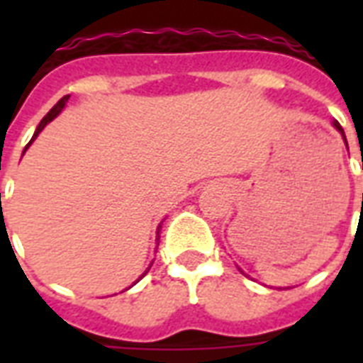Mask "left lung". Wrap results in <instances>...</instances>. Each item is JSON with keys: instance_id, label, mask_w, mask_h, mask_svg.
I'll use <instances>...</instances> for the list:
<instances>
[{"instance_id": "obj_1", "label": "left lung", "mask_w": 363, "mask_h": 363, "mask_svg": "<svg viewBox=\"0 0 363 363\" xmlns=\"http://www.w3.org/2000/svg\"><path fill=\"white\" fill-rule=\"evenodd\" d=\"M333 125H335V128H337V130L341 131V135H343V139H345V131H343V128L339 125V122H333ZM345 143H347V139H345ZM362 165H363V164H362ZM362 207H363V194H362Z\"/></svg>"}]
</instances>
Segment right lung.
Here are the masks:
<instances>
[{"label": "right lung", "instance_id": "right-lung-1", "mask_svg": "<svg viewBox=\"0 0 363 363\" xmlns=\"http://www.w3.org/2000/svg\"><path fill=\"white\" fill-rule=\"evenodd\" d=\"M67 99H69V96H64V98L60 99L58 104L54 105L52 109L48 111L47 115L43 116V121L39 122V125H37V130H35V133H33V137H31V141H33V139H35V137L39 135V133H41V130H43V128H45V125L48 124V122H50V121H52V118H56V116L60 115V111L64 109V107H65V101H67ZM31 141L28 143V145H26V148L30 147V145H31ZM160 228H162V226H160ZM160 228H158V230H160ZM148 269H150V267H148ZM148 269H147V271H148ZM133 284H135V282H133Z\"/></svg>", "mask_w": 363, "mask_h": 363}]
</instances>
